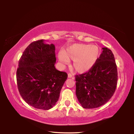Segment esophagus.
<instances>
[{
	"label": "esophagus",
	"mask_w": 134,
	"mask_h": 134,
	"mask_svg": "<svg viewBox=\"0 0 134 134\" xmlns=\"http://www.w3.org/2000/svg\"><path fill=\"white\" fill-rule=\"evenodd\" d=\"M72 77V74L71 73L68 74V77H69V78H71Z\"/></svg>",
	"instance_id": "obj_1"
}]
</instances>
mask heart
<instances>
[{"label": "heart", "mask_w": 134, "mask_h": 134, "mask_svg": "<svg viewBox=\"0 0 134 134\" xmlns=\"http://www.w3.org/2000/svg\"><path fill=\"white\" fill-rule=\"evenodd\" d=\"M100 54V49L97 45L76 44L63 52H60L58 57L64 65L69 64V60H73V66L76 71L84 72L93 67Z\"/></svg>", "instance_id": "obj_1"}]
</instances>
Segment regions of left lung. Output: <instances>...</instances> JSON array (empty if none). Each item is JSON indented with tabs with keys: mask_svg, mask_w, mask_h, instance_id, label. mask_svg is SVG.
Masks as SVG:
<instances>
[{
	"mask_svg": "<svg viewBox=\"0 0 134 134\" xmlns=\"http://www.w3.org/2000/svg\"><path fill=\"white\" fill-rule=\"evenodd\" d=\"M102 49L93 67L75 77L76 96L83 108L93 109L103 105L116 90L118 71L114 55L109 48Z\"/></svg>",
	"mask_w": 134,
	"mask_h": 134,
	"instance_id": "left-lung-1",
	"label": "left lung"
}]
</instances>
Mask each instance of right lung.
I'll return each instance as SVG.
<instances>
[{
	"mask_svg": "<svg viewBox=\"0 0 134 134\" xmlns=\"http://www.w3.org/2000/svg\"><path fill=\"white\" fill-rule=\"evenodd\" d=\"M55 46L44 40L31 43L25 49L18 63V88L28 105L37 109L48 110L60 97L67 74L55 69Z\"/></svg>",
	"mask_w": 134,
	"mask_h": 134,
	"instance_id": "add662e5",
	"label": "right lung"
}]
</instances>
